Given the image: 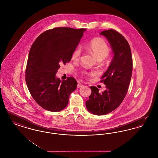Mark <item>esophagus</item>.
<instances>
[{"instance_id":"obj_1","label":"esophagus","mask_w":158,"mask_h":158,"mask_svg":"<svg viewBox=\"0 0 158 158\" xmlns=\"http://www.w3.org/2000/svg\"><path fill=\"white\" fill-rule=\"evenodd\" d=\"M82 86L83 85H82L81 83H78L77 85V88H81Z\"/></svg>"}]
</instances>
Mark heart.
<instances>
[{
    "label": "heart",
    "instance_id": "heart-1",
    "mask_svg": "<svg viewBox=\"0 0 158 158\" xmlns=\"http://www.w3.org/2000/svg\"><path fill=\"white\" fill-rule=\"evenodd\" d=\"M87 49L95 56L98 60H102L106 58L110 53V48L105 41L101 38H97L91 41L90 44L88 45ZM81 53V50L79 48H77L72 54V60H78ZM82 73L86 75H89L94 73H88L86 71H83Z\"/></svg>",
    "mask_w": 158,
    "mask_h": 158
}]
</instances>
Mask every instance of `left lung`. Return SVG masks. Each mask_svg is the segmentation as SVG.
<instances>
[{"label":"left lung","mask_w":158,"mask_h":158,"mask_svg":"<svg viewBox=\"0 0 158 158\" xmlns=\"http://www.w3.org/2000/svg\"><path fill=\"white\" fill-rule=\"evenodd\" d=\"M100 34L108 40L114 56L101 77L106 89L99 94L97 87L90 86L92 93L86 101L88 111L97 115L111 113L120 105L127 93L133 70L131 50L125 38L114 30L102 31Z\"/></svg>","instance_id":"1"}]
</instances>
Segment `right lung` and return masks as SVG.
<instances>
[{
    "mask_svg": "<svg viewBox=\"0 0 158 158\" xmlns=\"http://www.w3.org/2000/svg\"><path fill=\"white\" fill-rule=\"evenodd\" d=\"M86 30L58 27L46 31L31 47L26 83L31 96L46 110L57 112L68 105L77 83L72 77L61 81L56 77L62 64L70 61Z\"/></svg>",
    "mask_w": 158,
    "mask_h": 158,
    "instance_id": "add662e5",
    "label": "right lung"
}]
</instances>
